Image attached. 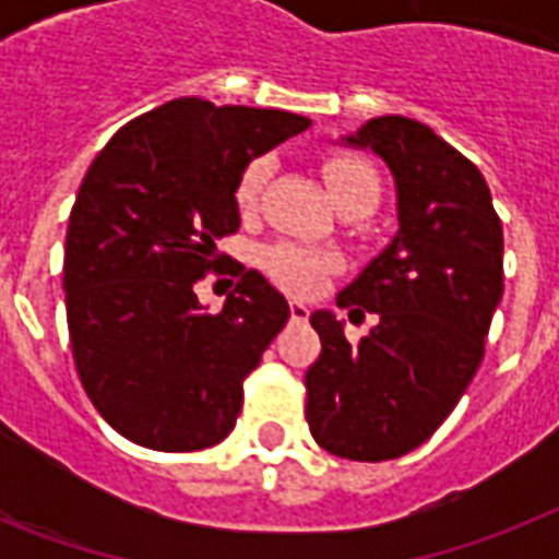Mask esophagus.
<instances>
[{
	"label": "esophagus",
	"instance_id": "1",
	"mask_svg": "<svg viewBox=\"0 0 559 559\" xmlns=\"http://www.w3.org/2000/svg\"><path fill=\"white\" fill-rule=\"evenodd\" d=\"M307 316H310V310H307L305 301H289V319L293 322H307Z\"/></svg>",
	"mask_w": 559,
	"mask_h": 559
}]
</instances>
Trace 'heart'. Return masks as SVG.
Instances as JSON below:
<instances>
[{"label": "heart", "mask_w": 559, "mask_h": 559, "mask_svg": "<svg viewBox=\"0 0 559 559\" xmlns=\"http://www.w3.org/2000/svg\"><path fill=\"white\" fill-rule=\"evenodd\" d=\"M272 162L266 156H258L240 170L235 186V202L240 211H252L261 200L263 188L270 182ZM324 182L331 188L333 200L340 209L348 205H377L380 200V179L373 174L368 162L357 156H328L322 165ZM258 266L270 275L278 287L307 296L322 287L328 272L336 266V258L331 252L313 249V246L293 243V240H275L258 249Z\"/></svg>", "instance_id": "b5f03b06"}]
</instances>
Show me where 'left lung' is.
I'll use <instances>...</instances> for the list:
<instances>
[{"mask_svg": "<svg viewBox=\"0 0 559 559\" xmlns=\"http://www.w3.org/2000/svg\"><path fill=\"white\" fill-rule=\"evenodd\" d=\"M348 142L394 174L400 231L336 298L380 316L366 340L310 316L322 354L305 377L307 424L340 459L391 461L450 417L481 366L504 289L502 219L481 170L415 118H371Z\"/></svg>", "mask_w": 559, "mask_h": 559, "instance_id": "left-lung-1", "label": "left lung"}]
</instances>
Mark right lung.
I'll use <instances>...</instances> for the list:
<instances>
[{"label": "right lung", "mask_w": 559, "mask_h": 559, "mask_svg": "<svg viewBox=\"0 0 559 559\" xmlns=\"http://www.w3.org/2000/svg\"><path fill=\"white\" fill-rule=\"evenodd\" d=\"M310 118L287 109L177 98L133 118L92 159L69 214L66 322L83 389L118 435L159 452L214 447L237 424L243 380L287 324L261 272L238 281L219 314L192 287L240 228V170Z\"/></svg>", "instance_id": "1"}]
</instances>
